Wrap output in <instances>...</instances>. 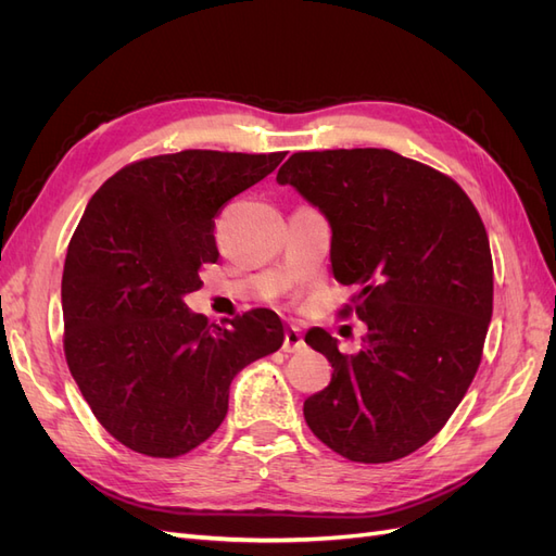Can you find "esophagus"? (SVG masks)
I'll return each instance as SVG.
<instances>
[{"instance_id": "34e87169", "label": "esophagus", "mask_w": 556, "mask_h": 556, "mask_svg": "<svg viewBox=\"0 0 556 556\" xmlns=\"http://www.w3.org/2000/svg\"><path fill=\"white\" fill-rule=\"evenodd\" d=\"M304 345H306L304 336H301V331L296 327H290L288 331H285V341H282L285 352H299Z\"/></svg>"}]
</instances>
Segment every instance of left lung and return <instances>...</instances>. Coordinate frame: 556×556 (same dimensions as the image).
<instances>
[{"mask_svg":"<svg viewBox=\"0 0 556 556\" xmlns=\"http://www.w3.org/2000/svg\"><path fill=\"white\" fill-rule=\"evenodd\" d=\"M276 180L327 217L333 278L357 285L368 327L355 355L325 329L306 333L333 366L304 401L306 425L350 462L408 457L443 429L480 366L494 299L480 215L452 178L380 148L294 153Z\"/></svg>","mask_w":556,"mask_h":556,"instance_id":"1","label":"left lung"}]
</instances>
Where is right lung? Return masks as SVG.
Returning <instances> with one entry per match:
<instances>
[{
	"instance_id": "1",
	"label": "right lung",
	"mask_w": 556,
	"mask_h": 556,
	"mask_svg": "<svg viewBox=\"0 0 556 556\" xmlns=\"http://www.w3.org/2000/svg\"><path fill=\"white\" fill-rule=\"evenodd\" d=\"M282 157L182 150L125 166L90 199L64 260V355L125 447L164 459L194 450L223 425L233 376L282 345L274 311L217 327L185 304L217 260V211Z\"/></svg>"
}]
</instances>
